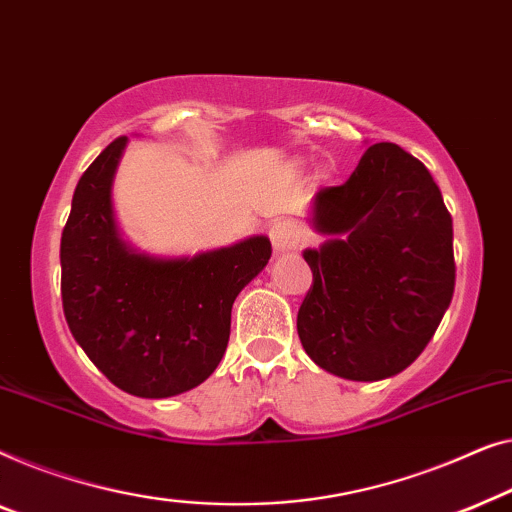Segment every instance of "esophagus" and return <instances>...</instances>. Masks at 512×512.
Segmentation results:
<instances>
[{
  "label": "esophagus",
  "mask_w": 512,
  "mask_h": 512,
  "mask_svg": "<svg viewBox=\"0 0 512 512\" xmlns=\"http://www.w3.org/2000/svg\"><path fill=\"white\" fill-rule=\"evenodd\" d=\"M269 236H271V246L276 250V255L290 253V250H297L299 243L304 241V234L297 222L292 220H276L269 227Z\"/></svg>",
  "instance_id": "1"
}]
</instances>
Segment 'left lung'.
<instances>
[{"mask_svg":"<svg viewBox=\"0 0 512 512\" xmlns=\"http://www.w3.org/2000/svg\"><path fill=\"white\" fill-rule=\"evenodd\" d=\"M313 285L297 315L306 355L338 378L373 383L420 357L455 292L452 218L427 167L373 143L348 181L311 206Z\"/></svg>","mask_w":512,"mask_h":512,"instance_id":"8db88e82","label":"left lung"}]
</instances>
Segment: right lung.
Returning a JSON list of instances; mask_svg holds the SVG:
<instances>
[{"instance_id": "add662e5", "label": "right lung", "mask_w": 512, "mask_h": 512, "mask_svg": "<svg viewBox=\"0 0 512 512\" xmlns=\"http://www.w3.org/2000/svg\"><path fill=\"white\" fill-rule=\"evenodd\" d=\"M127 136L76 185L62 232V306L76 343L122 392L167 399L204 383L227 350L232 306L269 264V236L197 255L141 253L115 220L113 178Z\"/></svg>"}]
</instances>
